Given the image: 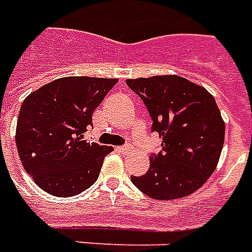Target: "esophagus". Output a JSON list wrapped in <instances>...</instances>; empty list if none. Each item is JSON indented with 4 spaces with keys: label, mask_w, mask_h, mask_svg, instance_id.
I'll return each mask as SVG.
<instances>
[{
    "label": "esophagus",
    "mask_w": 252,
    "mask_h": 252,
    "mask_svg": "<svg viewBox=\"0 0 252 252\" xmlns=\"http://www.w3.org/2000/svg\"><path fill=\"white\" fill-rule=\"evenodd\" d=\"M117 151L126 155V154H128L129 151H131V148L128 147V146H121V147H117Z\"/></svg>",
    "instance_id": "obj_1"
}]
</instances>
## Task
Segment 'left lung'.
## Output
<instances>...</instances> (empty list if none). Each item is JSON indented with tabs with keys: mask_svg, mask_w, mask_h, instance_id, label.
Instances as JSON below:
<instances>
[{
	"mask_svg": "<svg viewBox=\"0 0 252 252\" xmlns=\"http://www.w3.org/2000/svg\"><path fill=\"white\" fill-rule=\"evenodd\" d=\"M162 137V151L150 157V169L132 175L137 189L154 200H175L194 193L216 169L225 124L205 88L178 75L126 79Z\"/></svg>",
	"mask_w": 252,
	"mask_h": 252,
	"instance_id": "obj_1",
	"label": "left lung"
}]
</instances>
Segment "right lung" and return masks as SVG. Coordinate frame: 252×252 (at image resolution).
<instances>
[{
  "label": "right lung",
  "mask_w": 252,
  "mask_h": 252,
  "mask_svg": "<svg viewBox=\"0 0 252 252\" xmlns=\"http://www.w3.org/2000/svg\"><path fill=\"white\" fill-rule=\"evenodd\" d=\"M116 83V78L64 77L24 99L16 128L17 151L25 171L48 194L77 195L97 181L113 147L82 140L83 133Z\"/></svg>",
  "instance_id": "1"
}]
</instances>
